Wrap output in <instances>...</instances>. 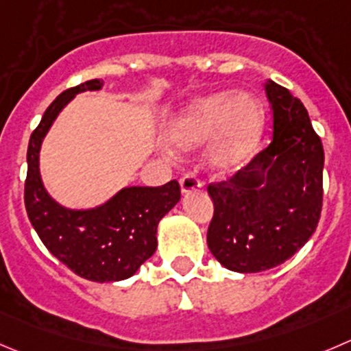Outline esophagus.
Instances as JSON below:
<instances>
[{
  "label": "esophagus",
  "instance_id": "1",
  "mask_svg": "<svg viewBox=\"0 0 351 351\" xmlns=\"http://www.w3.org/2000/svg\"><path fill=\"white\" fill-rule=\"evenodd\" d=\"M199 188H202V182H199V179L196 178V173L189 172V173H186L184 178L181 179L182 195H188V193L196 191V189H199Z\"/></svg>",
  "mask_w": 351,
  "mask_h": 351
}]
</instances>
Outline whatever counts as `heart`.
Here are the masks:
<instances>
[{"label":"heart","instance_id":"heart-1","mask_svg":"<svg viewBox=\"0 0 351 351\" xmlns=\"http://www.w3.org/2000/svg\"><path fill=\"white\" fill-rule=\"evenodd\" d=\"M265 112L252 93H212L193 99L170 122L167 138L178 149H193L212 139L208 162L215 170L241 165L263 134Z\"/></svg>","mask_w":351,"mask_h":351}]
</instances>
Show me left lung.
Instances as JSON below:
<instances>
[{"instance_id": "left-lung-1", "label": "left lung", "mask_w": 351, "mask_h": 351, "mask_svg": "<svg viewBox=\"0 0 351 351\" xmlns=\"http://www.w3.org/2000/svg\"><path fill=\"white\" fill-rule=\"evenodd\" d=\"M272 143L229 181L208 186L206 243L226 269L263 272L291 258L315 232L322 210L324 148L303 103L274 81Z\"/></svg>"}]
</instances>
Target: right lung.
I'll list each match as a JSON object with an SVG mask.
<instances>
[{
    "instance_id": "obj_1",
    "label": "right lung",
    "mask_w": 351,
    "mask_h": 351,
    "mask_svg": "<svg viewBox=\"0 0 351 351\" xmlns=\"http://www.w3.org/2000/svg\"><path fill=\"white\" fill-rule=\"evenodd\" d=\"M103 81L70 88L56 96L31 134L27 148L25 210L32 228L53 256L72 272L95 282L123 281L155 253L158 222L181 199L178 181L158 188L128 186L95 208L60 205L46 191L39 170L43 139L63 108L84 91H99Z\"/></svg>"
}]
</instances>
